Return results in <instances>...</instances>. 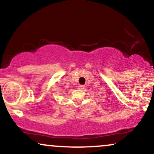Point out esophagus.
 I'll use <instances>...</instances> for the list:
<instances>
[{
	"instance_id": "obj_1",
	"label": "esophagus",
	"mask_w": 154,
	"mask_h": 154,
	"mask_svg": "<svg viewBox=\"0 0 154 154\" xmlns=\"http://www.w3.org/2000/svg\"><path fill=\"white\" fill-rule=\"evenodd\" d=\"M78 88L79 90H83L85 88V85H79Z\"/></svg>"
}]
</instances>
